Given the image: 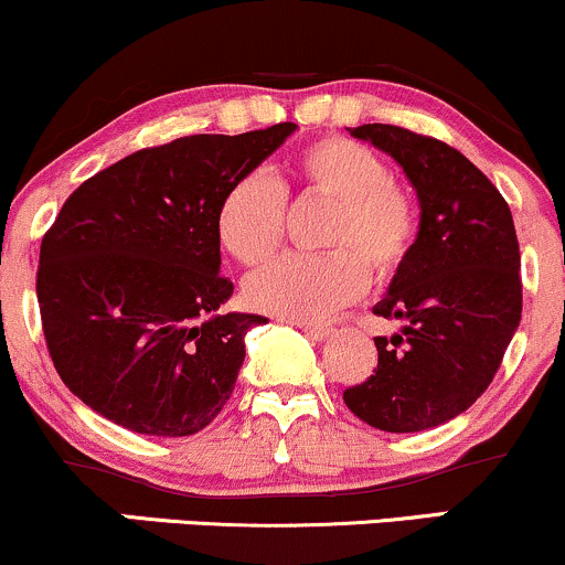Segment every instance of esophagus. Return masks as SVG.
Instances as JSON below:
<instances>
[{"mask_svg": "<svg viewBox=\"0 0 565 565\" xmlns=\"http://www.w3.org/2000/svg\"><path fill=\"white\" fill-rule=\"evenodd\" d=\"M295 327H300L305 334L310 337V340H327L329 337V327H323V323H308V321H291Z\"/></svg>", "mask_w": 565, "mask_h": 565, "instance_id": "esophagus-1", "label": "esophagus"}]
</instances>
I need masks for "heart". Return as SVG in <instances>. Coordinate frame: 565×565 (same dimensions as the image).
I'll use <instances>...</instances> for the list:
<instances>
[{"mask_svg":"<svg viewBox=\"0 0 565 565\" xmlns=\"http://www.w3.org/2000/svg\"><path fill=\"white\" fill-rule=\"evenodd\" d=\"M300 199L332 204L321 233L323 255H289L265 265L244 284L246 302L291 321H319L366 287L393 278L412 257L419 236V204L391 174L377 151L350 138L308 142L289 167ZM265 172L233 180L217 206V238L233 260L260 265L284 238V193Z\"/></svg>","mask_w":565,"mask_h":565,"instance_id":"obj_1","label":"heart"}]
</instances>
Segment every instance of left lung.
<instances>
[{"instance_id": "1", "label": "left lung", "mask_w": 565, "mask_h": 565, "mask_svg": "<svg viewBox=\"0 0 565 565\" xmlns=\"http://www.w3.org/2000/svg\"><path fill=\"white\" fill-rule=\"evenodd\" d=\"M404 167L419 199V236L374 316L404 321L374 337L377 369L342 393L385 433L449 423L481 398L521 323V249L508 201L457 148L395 125L350 129Z\"/></svg>"}]
</instances>
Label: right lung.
<instances>
[{
	"mask_svg": "<svg viewBox=\"0 0 565 565\" xmlns=\"http://www.w3.org/2000/svg\"><path fill=\"white\" fill-rule=\"evenodd\" d=\"M297 125L142 148L76 188L39 249L36 297L66 387L157 438L204 430L228 404L244 337L268 319L220 313L217 206Z\"/></svg>",
	"mask_w": 565,
	"mask_h": 565,
	"instance_id": "1",
	"label": "right lung"
}]
</instances>
